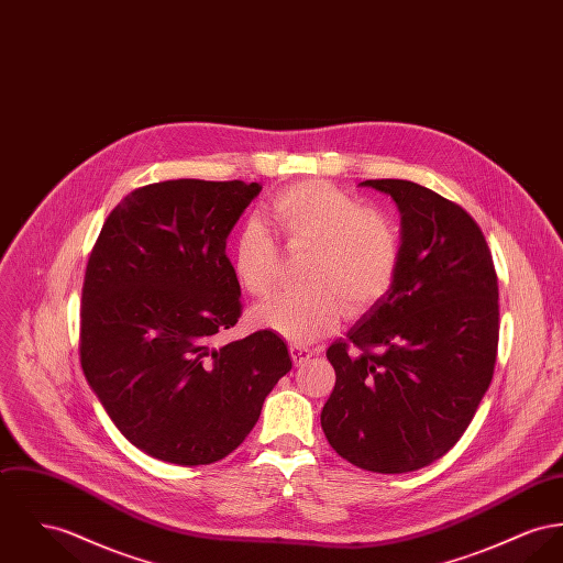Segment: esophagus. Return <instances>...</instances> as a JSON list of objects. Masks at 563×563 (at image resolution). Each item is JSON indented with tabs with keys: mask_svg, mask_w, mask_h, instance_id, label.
Here are the masks:
<instances>
[{
	"mask_svg": "<svg viewBox=\"0 0 563 563\" xmlns=\"http://www.w3.org/2000/svg\"><path fill=\"white\" fill-rule=\"evenodd\" d=\"M290 356H292V363L300 367V365H305L313 356V352L307 350V347H300V345H290Z\"/></svg>",
	"mask_w": 563,
	"mask_h": 563,
	"instance_id": "esophagus-1",
	"label": "esophagus"
}]
</instances>
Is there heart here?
<instances>
[{"label": "heart", "mask_w": 563, "mask_h": 563, "mask_svg": "<svg viewBox=\"0 0 563 563\" xmlns=\"http://www.w3.org/2000/svg\"><path fill=\"white\" fill-rule=\"evenodd\" d=\"M268 216L290 250L311 252L305 268L309 290L277 295L252 309V324L290 343L307 345L338 327L341 309L365 313L397 275L399 239L393 224L350 191L327 181H300L282 189ZM277 243L261 222H247L232 250L239 286L264 297L277 277Z\"/></svg>", "instance_id": "obj_1"}]
</instances>
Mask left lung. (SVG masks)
<instances>
[{"label":"left lung","instance_id":"obj_1","mask_svg":"<svg viewBox=\"0 0 563 563\" xmlns=\"http://www.w3.org/2000/svg\"><path fill=\"white\" fill-rule=\"evenodd\" d=\"M361 186L388 194L401 213L399 266L347 341L327 350L335 388L320 420L352 465L406 474L444 456L487 393L497 275L483 230L459 205L404 179Z\"/></svg>","mask_w":563,"mask_h":563}]
</instances>
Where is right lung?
<instances>
[{
	"instance_id": "add662e5",
	"label": "right lung",
	"mask_w": 563,
	"mask_h": 563,
	"mask_svg": "<svg viewBox=\"0 0 563 563\" xmlns=\"http://www.w3.org/2000/svg\"><path fill=\"white\" fill-rule=\"evenodd\" d=\"M261 189L200 179L134 189L89 256L82 372L125 440L159 461L191 467L224 459L292 369L275 333L216 341L241 316L225 241Z\"/></svg>"
}]
</instances>
